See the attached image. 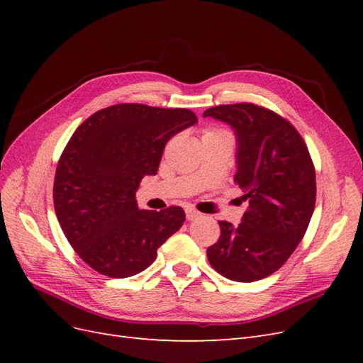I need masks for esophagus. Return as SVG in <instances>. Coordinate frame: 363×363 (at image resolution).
I'll use <instances>...</instances> for the list:
<instances>
[{
  "instance_id": "34e87169",
  "label": "esophagus",
  "mask_w": 363,
  "mask_h": 363,
  "mask_svg": "<svg viewBox=\"0 0 363 363\" xmlns=\"http://www.w3.org/2000/svg\"><path fill=\"white\" fill-rule=\"evenodd\" d=\"M201 213L196 212L195 208H186V218H188V221H194V219L200 218Z\"/></svg>"
}]
</instances>
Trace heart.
Here are the masks:
<instances>
[{
    "mask_svg": "<svg viewBox=\"0 0 363 363\" xmlns=\"http://www.w3.org/2000/svg\"><path fill=\"white\" fill-rule=\"evenodd\" d=\"M204 135H228V133L223 128H208L206 130Z\"/></svg>",
    "mask_w": 363,
    "mask_h": 363,
    "instance_id": "heart-1",
    "label": "heart"
}]
</instances>
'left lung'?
<instances>
[{"instance_id": "1", "label": "left lung", "mask_w": 363, "mask_h": 363, "mask_svg": "<svg viewBox=\"0 0 363 363\" xmlns=\"http://www.w3.org/2000/svg\"><path fill=\"white\" fill-rule=\"evenodd\" d=\"M203 116L235 130V182L250 204L238 227L219 221L221 236L207 248L208 263L233 281L265 279L283 267L309 227L316 199L309 150L289 121L262 106H216Z\"/></svg>"}]
</instances>
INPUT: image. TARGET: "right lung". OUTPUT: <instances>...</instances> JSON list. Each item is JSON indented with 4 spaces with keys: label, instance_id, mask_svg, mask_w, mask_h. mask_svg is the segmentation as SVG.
<instances>
[{
    "label": "right lung",
    "instance_id": "add662e5",
    "mask_svg": "<svg viewBox=\"0 0 363 363\" xmlns=\"http://www.w3.org/2000/svg\"><path fill=\"white\" fill-rule=\"evenodd\" d=\"M189 108L115 104L74 131L57 163L54 208L68 242L87 265L112 279L147 269L184 223L171 206L139 211L136 191L156 175L167 142L196 123Z\"/></svg>",
    "mask_w": 363,
    "mask_h": 363
}]
</instances>
